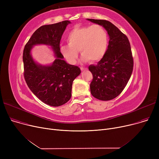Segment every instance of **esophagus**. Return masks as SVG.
I'll list each match as a JSON object with an SVG mask.
<instances>
[{
	"label": "esophagus",
	"mask_w": 159,
	"mask_h": 159,
	"mask_svg": "<svg viewBox=\"0 0 159 159\" xmlns=\"http://www.w3.org/2000/svg\"><path fill=\"white\" fill-rule=\"evenodd\" d=\"M80 70H81V71H84V70H86V68H85L84 67H80Z\"/></svg>",
	"instance_id": "1"
}]
</instances>
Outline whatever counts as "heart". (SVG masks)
Listing matches in <instances>:
<instances>
[{
    "mask_svg": "<svg viewBox=\"0 0 159 159\" xmlns=\"http://www.w3.org/2000/svg\"><path fill=\"white\" fill-rule=\"evenodd\" d=\"M68 44L61 46V52L70 64L77 62L80 51L82 61L98 62L106 55L109 37L105 28L99 24L75 26L67 35Z\"/></svg>",
    "mask_w": 159,
    "mask_h": 159,
    "instance_id": "b5f03b06",
    "label": "heart"
}]
</instances>
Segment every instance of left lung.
Here are the masks:
<instances>
[{"instance_id":"1","label":"left lung","mask_w":159,"mask_h":159,"mask_svg":"<svg viewBox=\"0 0 159 159\" xmlns=\"http://www.w3.org/2000/svg\"><path fill=\"white\" fill-rule=\"evenodd\" d=\"M103 26L110 40L107 52L97 65H90L93 75L91 93L101 101H110L119 96L128 82L133 68L129 41L114 24L106 20L88 19Z\"/></svg>"}]
</instances>
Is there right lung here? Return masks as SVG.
I'll list each match as a JSON object with an SVG mask.
<instances>
[{
  "instance_id": "obj_1",
  "label": "right lung",
  "mask_w": 159,
  "mask_h": 159,
  "mask_svg": "<svg viewBox=\"0 0 159 159\" xmlns=\"http://www.w3.org/2000/svg\"><path fill=\"white\" fill-rule=\"evenodd\" d=\"M70 23L64 20L42 26L33 33L24 49V77L26 84L42 102L52 106H60L69 101L73 82L81 72L78 66L63 60L60 49L62 35ZM37 44L52 47L57 58L52 65H39L32 60L30 52L32 46Z\"/></svg>"
}]
</instances>
